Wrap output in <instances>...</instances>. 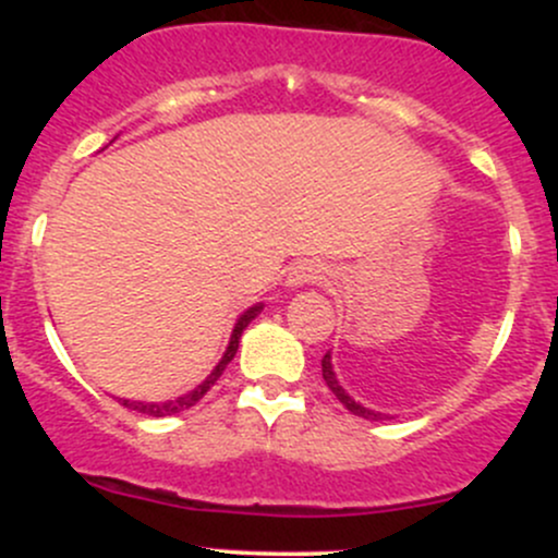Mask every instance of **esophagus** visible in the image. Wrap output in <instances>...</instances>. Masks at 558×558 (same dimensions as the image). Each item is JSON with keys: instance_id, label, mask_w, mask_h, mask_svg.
<instances>
[{"instance_id": "34e87169", "label": "esophagus", "mask_w": 558, "mask_h": 558, "mask_svg": "<svg viewBox=\"0 0 558 558\" xmlns=\"http://www.w3.org/2000/svg\"><path fill=\"white\" fill-rule=\"evenodd\" d=\"M319 280H325V267L319 265V262H312V259L296 262V265L291 267V272H288V286L291 288L319 283Z\"/></svg>"}]
</instances>
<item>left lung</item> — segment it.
<instances>
[{
	"label": "left lung",
	"instance_id": "1",
	"mask_svg": "<svg viewBox=\"0 0 558 558\" xmlns=\"http://www.w3.org/2000/svg\"><path fill=\"white\" fill-rule=\"evenodd\" d=\"M323 377H325V383H328V388L332 390V393H336V399L341 401L343 407L349 409L351 414H356V417H364V420H383V417H386V414L375 412V409H367V407H362V403H356L354 399H351L349 393H345V390L341 388V383L336 380V373H332V362H330V354H325V356H323Z\"/></svg>",
	"mask_w": 558,
	"mask_h": 558
}]
</instances>
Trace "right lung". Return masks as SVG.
I'll return each instance as SVG.
<instances>
[{
  "mask_svg": "<svg viewBox=\"0 0 558 558\" xmlns=\"http://www.w3.org/2000/svg\"><path fill=\"white\" fill-rule=\"evenodd\" d=\"M259 312H262V304H254V306H248V310L243 312V315L239 317V323H235L233 332H230V343H228L226 354H222V360L217 362V367L213 369V373L204 377L202 386H196L194 390H189V393L178 396V399H172V401H159V403H157V401H131V399H120V403H123V407H128V409H133V412L149 414V417H170V414H178V412H183V409L194 407V403H196L198 399H202V396L207 393V390L213 388L217 380H220V375L226 373V367L230 364V360H233L235 351H239L241 332L246 330V325L252 323V319L257 317Z\"/></svg>",
  "mask_w": 558,
  "mask_h": 558,
  "instance_id": "add662e5",
  "label": "right lung"
}]
</instances>
